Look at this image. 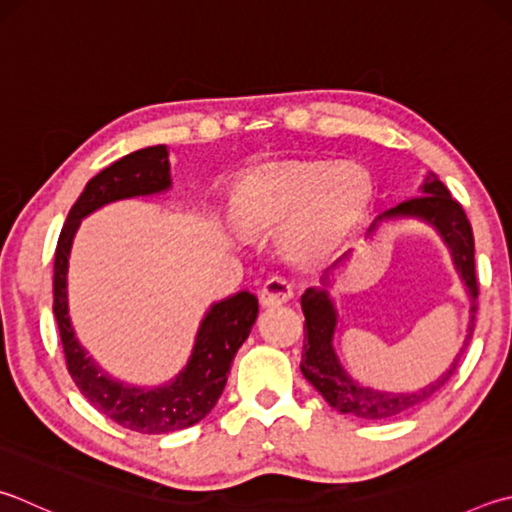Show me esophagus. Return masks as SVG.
<instances>
[{"instance_id":"esophagus-1","label":"esophagus","mask_w":512,"mask_h":512,"mask_svg":"<svg viewBox=\"0 0 512 512\" xmlns=\"http://www.w3.org/2000/svg\"><path fill=\"white\" fill-rule=\"evenodd\" d=\"M293 297V284L284 280V277H271L266 280V284L259 291V300H262L264 306H280L288 302Z\"/></svg>"}]
</instances>
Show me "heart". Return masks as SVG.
Wrapping results in <instances>:
<instances>
[{
  "label": "heart",
  "mask_w": 512,
  "mask_h": 512,
  "mask_svg": "<svg viewBox=\"0 0 512 512\" xmlns=\"http://www.w3.org/2000/svg\"><path fill=\"white\" fill-rule=\"evenodd\" d=\"M369 194L367 174L356 165L282 163L241 176L230 212L246 232L286 230V255L313 264L347 239Z\"/></svg>",
  "instance_id": "obj_1"
}]
</instances>
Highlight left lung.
Here are the masks:
<instances>
[{"instance_id":"left-lung-1","label":"left lung","mask_w":512,"mask_h":512,"mask_svg":"<svg viewBox=\"0 0 512 512\" xmlns=\"http://www.w3.org/2000/svg\"><path fill=\"white\" fill-rule=\"evenodd\" d=\"M398 219L421 221V224L430 226L436 235L441 237L443 244L448 246L452 264L457 268L463 284H466V291L470 297L468 336L463 340V347L457 353V358L452 360V365L445 369L439 378L432 380V383H427L421 389H414V392L394 394L356 383V380L347 374V369L342 367L338 353L333 349V336H336L338 327V311L336 304H333L329 288L336 282L333 280V273L351 257V250L342 255L338 262L324 273L320 280L322 286L306 288L300 300L306 320L300 369L304 378L318 389L324 401H327L333 410H338L340 414L365 418V421H383V418L405 414L425 403L434 392H439V389L452 378L454 371H457L463 351H466L472 338V331H475L479 286L475 275V237H472V226L466 212H463L459 203L450 197L448 188L439 181V176L427 172L421 188H418V197L398 203L396 208H389L383 215H378L367 235H374L383 221Z\"/></svg>"}]
</instances>
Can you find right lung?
I'll use <instances>...</instances> for the list:
<instances>
[{"label": "right lung", "instance_id": "1", "mask_svg": "<svg viewBox=\"0 0 512 512\" xmlns=\"http://www.w3.org/2000/svg\"><path fill=\"white\" fill-rule=\"evenodd\" d=\"M172 188L170 152L145 147L105 167L87 183L64 221L53 262V313L73 383L87 401L111 421L143 434H167L199 423L217 405L235 353L257 320L259 304L250 291L215 302L203 315L185 367L156 387L129 385L109 376L80 345L69 318V255L82 219L102 206L134 197H152Z\"/></svg>", "mask_w": 512, "mask_h": 512}]
</instances>
